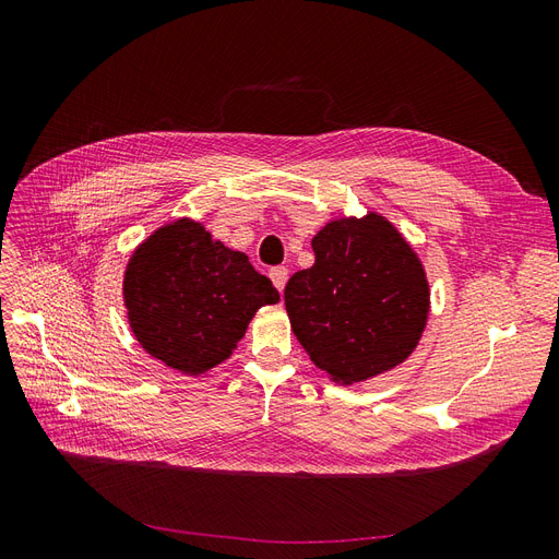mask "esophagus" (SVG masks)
<instances>
[{"instance_id":"obj_1","label":"esophagus","mask_w":559,"mask_h":559,"mask_svg":"<svg viewBox=\"0 0 559 559\" xmlns=\"http://www.w3.org/2000/svg\"><path fill=\"white\" fill-rule=\"evenodd\" d=\"M270 280H273V284H275V289L282 294V289H284V284H286V280H289V270L286 267H270Z\"/></svg>"}]
</instances>
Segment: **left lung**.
Returning a JSON list of instances; mask_svg holds the SVG:
<instances>
[{
	"label": "left lung",
	"mask_w": 559,
	"mask_h": 559,
	"mask_svg": "<svg viewBox=\"0 0 559 559\" xmlns=\"http://www.w3.org/2000/svg\"><path fill=\"white\" fill-rule=\"evenodd\" d=\"M314 265L286 282L298 343L333 382L354 384L403 364L429 317L421 261L384 216L337 218L312 238Z\"/></svg>",
	"instance_id": "obj_1"
}]
</instances>
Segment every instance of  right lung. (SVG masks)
Returning a JSON list of instances; mask_svg holds the SVG:
<instances>
[{"label": "right lung", "mask_w": 559, "mask_h": 559, "mask_svg": "<svg viewBox=\"0 0 559 559\" xmlns=\"http://www.w3.org/2000/svg\"><path fill=\"white\" fill-rule=\"evenodd\" d=\"M123 300L130 329L154 359L186 376L226 361L251 317L280 294L242 251L191 218L158 228L134 249Z\"/></svg>", "instance_id": "obj_1"}]
</instances>
